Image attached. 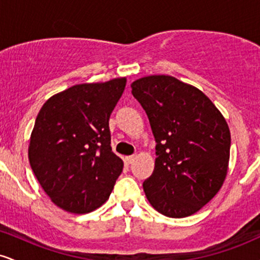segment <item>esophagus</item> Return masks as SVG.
Instances as JSON below:
<instances>
[{"label":"esophagus","mask_w":260,"mask_h":260,"mask_svg":"<svg viewBox=\"0 0 260 260\" xmlns=\"http://www.w3.org/2000/svg\"><path fill=\"white\" fill-rule=\"evenodd\" d=\"M134 159H136V155H129V156H126V157H124V161H126V162L128 164V165H129V164H132V162H133Z\"/></svg>","instance_id":"34e87169"}]
</instances>
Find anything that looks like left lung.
Segmentation results:
<instances>
[{
	"instance_id": "8db88e82",
	"label": "left lung",
	"mask_w": 260,
	"mask_h": 260,
	"mask_svg": "<svg viewBox=\"0 0 260 260\" xmlns=\"http://www.w3.org/2000/svg\"><path fill=\"white\" fill-rule=\"evenodd\" d=\"M131 86L156 142L154 171L143 183L145 196L162 215H192L225 181L228 123L204 92L171 76L144 77Z\"/></svg>"
}]
</instances>
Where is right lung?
<instances>
[{
  "instance_id": "right-lung-1",
  "label": "right lung",
  "mask_w": 260,
  "mask_h": 260,
  "mask_svg": "<svg viewBox=\"0 0 260 260\" xmlns=\"http://www.w3.org/2000/svg\"><path fill=\"white\" fill-rule=\"evenodd\" d=\"M126 78L78 84L50 98L35 120L29 162L57 207L90 213L109 199L123 161L111 149L110 115Z\"/></svg>"
}]
</instances>
